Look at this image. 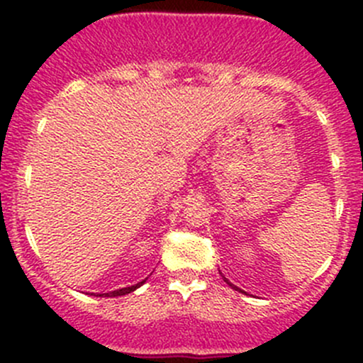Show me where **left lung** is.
Returning a JSON list of instances; mask_svg holds the SVG:
<instances>
[{"label":"left lung","instance_id":"1","mask_svg":"<svg viewBox=\"0 0 363 363\" xmlns=\"http://www.w3.org/2000/svg\"><path fill=\"white\" fill-rule=\"evenodd\" d=\"M223 279H225V281H226V277H223ZM226 284H230V286H232V288H233V290H239V288H237V286H235V284H232V283H230V281H226ZM239 291H242V290H239Z\"/></svg>","mask_w":363,"mask_h":363}]
</instances>
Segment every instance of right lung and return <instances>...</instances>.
Instances as JSON below:
<instances>
[{
  "label": "right lung",
  "instance_id": "obj_1",
  "mask_svg": "<svg viewBox=\"0 0 363 363\" xmlns=\"http://www.w3.org/2000/svg\"><path fill=\"white\" fill-rule=\"evenodd\" d=\"M145 281H140V283L138 284H135V286H128V288H121V290H116V291H111V294H104L105 296H121V295H128V294H131V291H135L137 290L138 286H142V284H144Z\"/></svg>",
  "mask_w": 363,
  "mask_h": 363
}]
</instances>
